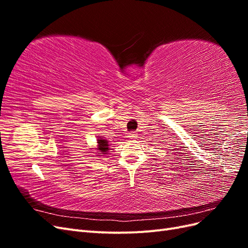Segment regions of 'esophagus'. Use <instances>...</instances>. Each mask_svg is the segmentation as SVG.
I'll return each instance as SVG.
<instances>
[{
  "instance_id": "esophagus-1",
  "label": "esophagus",
  "mask_w": 248,
  "mask_h": 248,
  "mask_svg": "<svg viewBox=\"0 0 248 248\" xmlns=\"http://www.w3.org/2000/svg\"><path fill=\"white\" fill-rule=\"evenodd\" d=\"M128 138H130V139H136V138H137V134L134 133V132H131V133H129Z\"/></svg>"
}]
</instances>
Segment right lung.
<instances>
[{
  "instance_id": "right-lung-1",
  "label": "right lung",
  "mask_w": 248,
  "mask_h": 248,
  "mask_svg": "<svg viewBox=\"0 0 248 248\" xmlns=\"http://www.w3.org/2000/svg\"><path fill=\"white\" fill-rule=\"evenodd\" d=\"M97 144H98V148H97V150H98V152H100L99 154H107L108 153L109 149H108V142L107 140H103V139L99 138L98 140H97Z\"/></svg>"
}]
</instances>
